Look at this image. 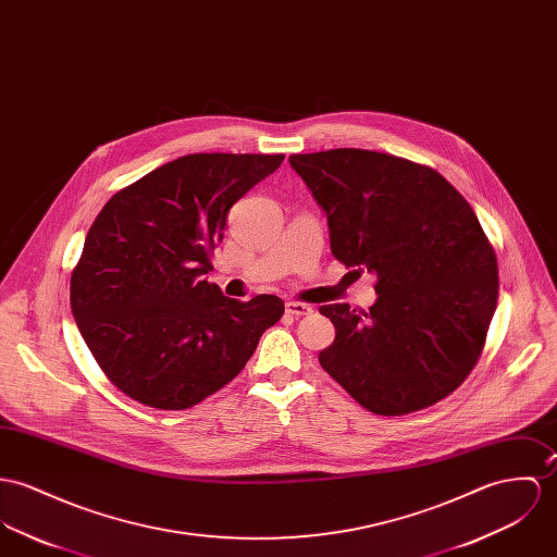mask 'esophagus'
<instances>
[{"label":"esophagus","mask_w":557,"mask_h":557,"mask_svg":"<svg viewBox=\"0 0 557 557\" xmlns=\"http://www.w3.org/2000/svg\"><path fill=\"white\" fill-rule=\"evenodd\" d=\"M285 310H287V314H292V317H306V314L312 312V308L304 302H287L285 304Z\"/></svg>","instance_id":"1"}]
</instances>
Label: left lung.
I'll return each mask as SVG.
<instances>
[{
    "label": "left lung",
    "instance_id": "8db88e82",
    "mask_svg": "<svg viewBox=\"0 0 557 557\" xmlns=\"http://www.w3.org/2000/svg\"><path fill=\"white\" fill-rule=\"evenodd\" d=\"M289 163L327 214L334 257L376 274L368 312L319 308L336 327L321 368L385 417L454 394L483 354L500 285L472 206L436 170L387 152L332 149Z\"/></svg>",
    "mask_w": 557,
    "mask_h": 557
}]
</instances>
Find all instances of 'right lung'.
<instances>
[{
  "label": "right lung",
  "instance_id": "add662e5",
  "mask_svg": "<svg viewBox=\"0 0 557 557\" xmlns=\"http://www.w3.org/2000/svg\"><path fill=\"white\" fill-rule=\"evenodd\" d=\"M285 154L194 152L119 189L96 216L70 278L76 325L108 381L159 410L225 387L285 304L232 300L203 274L225 219Z\"/></svg>",
  "mask_w": 557,
  "mask_h": 557
}]
</instances>
